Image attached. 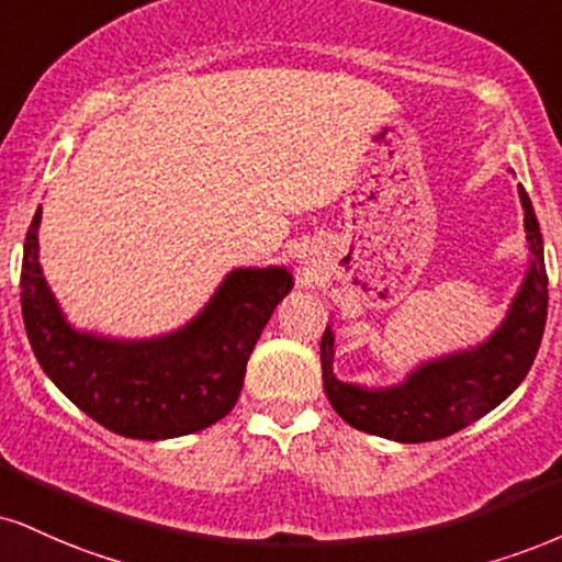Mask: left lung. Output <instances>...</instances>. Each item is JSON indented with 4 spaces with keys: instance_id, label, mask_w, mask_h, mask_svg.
Returning <instances> with one entry per match:
<instances>
[{
    "instance_id": "left-lung-1",
    "label": "left lung",
    "mask_w": 562,
    "mask_h": 562,
    "mask_svg": "<svg viewBox=\"0 0 562 562\" xmlns=\"http://www.w3.org/2000/svg\"><path fill=\"white\" fill-rule=\"evenodd\" d=\"M518 199L524 206L529 269L505 319L484 342L418 363L403 382L390 387H363L335 376V333L333 324H327L322 337V380L342 422L395 442H431L490 414L526 380L544 335L547 272L542 233L524 186H518Z\"/></svg>"
}]
</instances>
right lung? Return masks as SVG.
<instances>
[{
    "instance_id": "1",
    "label": "right lung",
    "mask_w": 562,
    "mask_h": 562,
    "mask_svg": "<svg viewBox=\"0 0 562 562\" xmlns=\"http://www.w3.org/2000/svg\"><path fill=\"white\" fill-rule=\"evenodd\" d=\"M42 206L23 246L20 306L33 356L83 414L114 435L172 439L225 418L277 303L293 290L285 267L233 269L191 322L167 335L123 340L76 329L38 263Z\"/></svg>"
}]
</instances>
